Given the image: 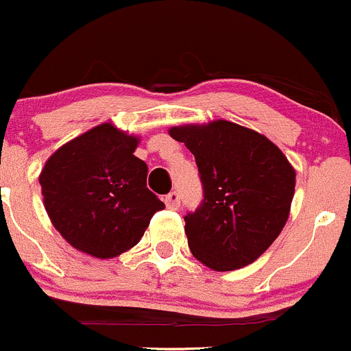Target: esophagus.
Returning a JSON list of instances; mask_svg holds the SVG:
<instances>
[{
  "instance_id": "obj_1",
  "label": "esophagus",
  "mask_w": 351,
  "mask_h": 351,
  "mask_svg": "<svg viewBox=\"0 0 351 351\" xmlns=\"http://www.w3.org/2000/svg\"><path fill=\"white\" fill-rule=\"evenodd\" d=\"M165 204H167L169 209H179V206H180L179 193H177V191L169 193L167 196H165Z\"/></svg>"
}]
</instances>
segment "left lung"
I'll list each match as a JSON object with an SVG mask.
<instances>
[{"instance_id":"left-lung-1","label":"left lung","mask_w":351,"mask_h":351,"mask_svg":"<svg viewBox=\"0 0 351 351\" xmlns=\"http://www.w3.org/2000/svg\"><path fill=\"white\" fill-rule=\"evenodd\" d=\"M171 136L193 152L202 201L184 216L191 252L218 272L255 262L282 231L295 172L267 136L226 120L174 126Z\"/></svg>"}]
</instances>
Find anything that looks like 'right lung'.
<instances>
[{
  "mask_svg": "<svg viewBox=\"0 0 351 351\" xmlns=\"http://www.w3.org/2000/svg\"><path fill=\"white\" fill-rule=\"evenodd\" d=\"M138 138L111 123L60 147L40 177L47 215L77 250L113 258L140 241L165 204L147 187L149 167L133 155Z\"/></svg>",
  "mask_w": 351,
  "mask_h": 351,
  "instance_id": "obj_1",
  "label": "right lung"
}]
</instances>
